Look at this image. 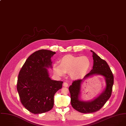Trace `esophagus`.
Returning <instances> with one entry per match:
<instances>
[{"label":"esophagus","instance_id":"esophagus-1","mask_svg":"<svg viewBox=\"0 0 126 126\" xmlns=\"http://www.w3.org/2000/svg\"><path fill=\"white\" fill-rule=\"evenodd\" d=\"M69 86V84L67 82H64L63 83V86L64 87H68Z\"/></svg>","mask_w":126,"mask_h":126}]
</instances>
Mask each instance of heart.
<instances>
[{
    "mask_svg": "<svg viewBox=\"0 0 126 126\" xmlns=\"http://www.w3.org/2000/svg\"><path fill=\"white\" fill-rule=\"evenodd\" d=\"M60 65H53L54 74L59 76L69 73L74 79H79L86 75L91 66L90 59L86 56H77L71 54L66 55L59 59Z\"/></svg>",
    "mask_w": 126,
    "mask_h": 126,
    "instance_id": "heart-1",
    "label": "heart"
}]
</instances>
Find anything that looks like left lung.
I'll return each instance as SVG.
<instances>
[{"mask_svg":"<svg viewBox=\"0 0 126 126\" xmlns=\"http://www.w3.org/2000/svg\"><path fill=\"white\" fill-rule=\"evenodd\" d=\"M91 51L93 53V68L84 78L96 74L104 76L106 79V87L97 98L91 101L84 102L79 99L82 79H77L73 82L72 85L69 88L71 94V105L76 110L84 113L96 112L102 108L111 96L114 81L112 73L106 61L101 59L93 51Z\"/></svg>","mask_w":126,"mask_h":126,"instance_id":"obj_1","label":"left lung"}]
</instances>
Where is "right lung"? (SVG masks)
Returning <instances> with one entry per match:
<instances>
[{
    "instance_id": "add662e5",
    "label": "right lung",
    "mask_w": 126,
    "mask_h": 126,
    "mask_svg": "<svg viewBox=\"0 0 126 126\" xmlns=\"http://www.w3.org/2000/svg\"><path fill=\"white\" fill-rule=\"evenodd\" d=\"M55 53L47 50L36 51L27 59L19 71L17 90L20 102L33 114L51 110L54 95L62 87L63 82L51 80L46 68L51 67L50 58Z\"/></svg>"
}]
</instances>
